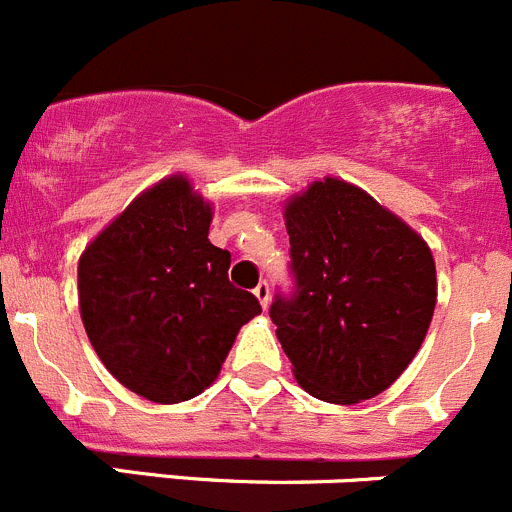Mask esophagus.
Segmentation results:
<instances>
[{"label": "esophagus", "mask_w": 512, "mask_h": 512, "mask_svg": "<svg viewBox=\"0 0 512 512\" xmlns=\"http://www.w3.org/2000/svg\"><path fill=\"white\" fill-rule=\"evenodd\" d=\"M253 294H256V299H259L261 302V307H269V297H271V292H269V284H266V281H261L259 287L253 289Z\"/></svg>", "instance_id": "34e87169"}]
</instances>
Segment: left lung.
<instances>
[{"instance_id": "obj_1", "label": "left lung", "mask_w": 512, "mask_h": 512, "mask_svg": "<svg viewBox=\"0 0 512 512\" xmlns=\"http://www.w3.org/2000/svg\"><path fill=\"white\" fill-rule=\"evenodd\" d=\"M294 294H276V337L309 396L360 403L419 353L437 304L424 238L368 192L317 180L284 205Z\"/></svg>"}]
</instances>
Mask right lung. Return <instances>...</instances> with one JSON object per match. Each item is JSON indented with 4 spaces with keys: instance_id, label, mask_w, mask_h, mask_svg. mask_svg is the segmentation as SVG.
<instances>
[{
    "instance_id": "add662e5",
    "label": "right lung",
    "mask_w": 512,
    "mask_h": 512,
    "mask_svg": "<svg viewBox=\"0 0 512 512\" xmlns=\"http://www.w3.org/2000/svg\"><path fill=\"white\" fill-rule=\"evenodd\" d=\"M213 208L185 175L144 190L86 246L78 304L93 350L121 386L180 403L218 378L259 299L228 281L231 253L208 241Z\"/></svg>"
}]
</instances>
